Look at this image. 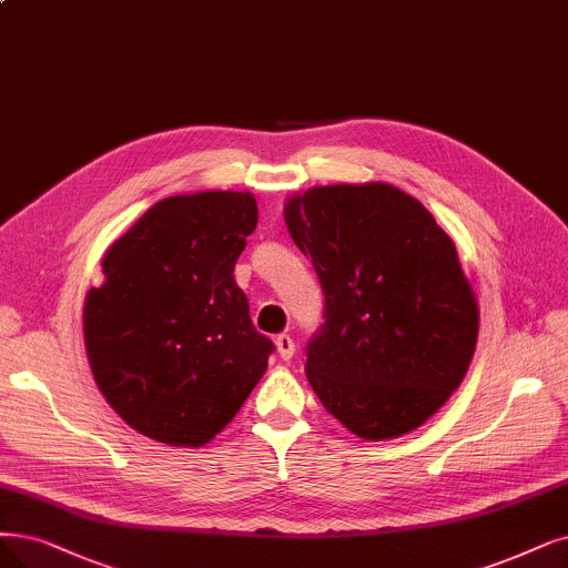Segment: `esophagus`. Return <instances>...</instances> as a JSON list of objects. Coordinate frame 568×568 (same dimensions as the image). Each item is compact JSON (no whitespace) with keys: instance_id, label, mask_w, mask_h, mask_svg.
I'll return each mask as SVG.
<instances>
[{"instance_id":"1","label":"esophagus","mask_w":568,"mask_h":568,"mask_svg":"<svg viewBox=\"0 0 568 568\" xmlns=\"http://www.w3.org/2000/svg\"><path fill=\"white\" fill-rule=\"evenodd\" d=\"M275 345H277V354H280L282 361H291L293 354H296V343H293V337L286 335V333H282V335L275 339Z\"/></svg>"}]
</instances>
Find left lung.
I'll use <instances>...</instances> for the list:
<instances>
[{
    "mask_svg": "<svg viewBox=\"0 0 568 568\" xmlns=\"http://www.w3.org/2000/svg\"><path fill=\"white\" fill-rule=\"evenodd\" d=\"M286 229L324 288L305 373L326 410L363 440L410 434L455 392L480 310L457 246L419 200L368 184L314 186Z\"/></svg>",
    "mask_w": 568,
    "mask_h": 568,
    "instance_id": "1",
    "label": "left lung"
}]
</instances>
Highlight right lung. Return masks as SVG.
<instances>
[{
	"label": "right lung",
	"mask_w": 568,
	"mask_h": 568,
	"mask_svg": "<svg viewBox=\"0 0 568 568\" xmlns=\"http://www.w3.org/2000/svg\"><path fill=\"white\" fill-rule=\"evenodd\" d=\"M256 223L246 191L172 195L106 248L83 305L85 354L106 403L142 436L207 445L263 377L275 345L233 277Z\"/></svg>",
	"instance_id": "1"
}]
</instances>
